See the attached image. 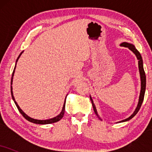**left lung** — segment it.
Returning a JSON list of instances; mask_svg holds the SVG:
<instances>
[{
    "label": "left lung",
    "instance_id": "left-lung-1",
    "mask_svg": "<svg viewBox=\"0 0 152 152\" xmlns=\"http://www.w3.org/2000/svg\"><path fill=\"white\" fill-rule=\"evenodd\" d=\"M120 46L127 47V48H129V49L136 55L137 59L139 60V61H138L139 62L138 63V64H139V74H140V78H141V91H140V95H139V103H138L137 107V109H135V111H134V112L132 115H131L129 117L126 118V119L122 120V121H119V122H124V121H129V120L132 119V118L137 114L138 111H139V109H140L143 101H144V94H145V90H146V75H145V72H144V67H143V60L142 58V56H141L140 53L138 51L137 48H135V46H134V45L131 44V43H129L126 42H124V43H121V45H120ZM90 99H91V101L92 106H93L94 112H95V114H96V116H98V118H99V119H101L100 116H99L98 113H97L96 109V106L94 104L93 99H92L91 97V96H90Z\"/></svg>",
    "mask_w": 152,
    "mask_h": 152
}]
</instances>
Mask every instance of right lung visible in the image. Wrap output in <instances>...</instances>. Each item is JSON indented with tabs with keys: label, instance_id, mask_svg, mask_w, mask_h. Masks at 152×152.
Listing matches in <instances>:
<instances>
[{
	"label": "right lung",
	"instance_id": "obj_1",
	"mask_svg": "<svg viewBox=\"0 0 152 152\" xmlns=\"http://www.w3.org/2000/svg\"><path fill=\"white\" fill-rule=\"evenodd\" d=\"M23 53V52L20 53V55L18 56V58H17L16 60V63L18 61V58H20V56H21V54ZM15 66H16V64H15ZM15 66L14 68V70H13V74H12V77H11V85L13 84V75H14V72H15ZM10 91H11V96H12V99H13V100L14 101L15 105H16L17 108H18V111H20V113L23 115V116L24 118H26V119H27L28 121H30V122H32V123H34V124H52V123H55V122H57L58 121H60L61 119L63 118V116H64V112H65V104H66V100H65V102H64V106H63V109H62V111L59 114L58 116H56V117L54 118H50V119H46V120H38V119H35V118H31L29 117L28 116H27V114H26L25 113L23 112V111H22L21 109H20V107H19V106L18 105V104H17V102L15 101V99H14V96H13V88H12V86L10 87Z\"/></svg>",
	"mask_w": 152,
	"mask_h": 152
}]
</instances>
